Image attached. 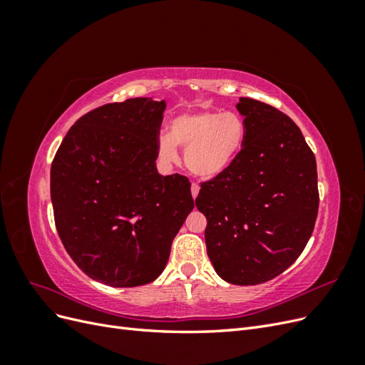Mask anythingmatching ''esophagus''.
<instances>
[{
  "instance_id": "34e87169",
  "label": "esophagus",
  "mask_w": 365,
  "mask_h": 365,
  "mask_svg": "<svg viewBox=\"0 0 365 365\" xmlns=\"http://www.w3.org/2000/svg\"><path fill=\"white\" fill-rule=\"evenodd\" d=\"M197 193H200V185H197L196 182H192V196L196 200Z\"/></svg>"
}]
</instances>
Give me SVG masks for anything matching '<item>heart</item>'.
I'll list each match as a JSON object with an SVG mask.
<instances>
[{"label": "heart", "mask_w": 365, "mask_h": 365, "mask_svg": "<svg viewBox=\"0 0 365 365\" xmlns=\"http://www.w3.org/2000/svg\"><path fill=\"white\" fill-rule=\"evenodd\" d=\"M245 121L237 113L193 111L175 117L169 134L158 137V155L173 163L185 146L184 163L200 178H215L236 161L245 143Z\"/></svg>", "instance_id": "heart-1"}]
</instances>
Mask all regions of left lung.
<instances>
[{"label":"left lung","mask_w":365,"mask_h":365,"mask_svg":"<svg viewBox=\"0 0 365 365\" xmlns=\"http://www.w3.org/2000/svg\"><path fill=\"white\" fill-rule=\"evenodd\" d=\"M245 121L239 157L201 184L196 207L207 217L205 245L220 279L248 286L277 277L303 252L318 215L317 161L294 121L240 97Z\"/></svg>","instance_id":"8db88e82"}]
</instances>
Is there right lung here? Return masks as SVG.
Instances as JSON below:
<instances>
[{"instance_id": "add662e5", "label": "right lung", "mask_w": 365, "mask_h": 365, "mask_svg": "<svg viewBox=\"0 0 365 365\" xmlns=\"http://www.w3.org/2000/svg\"><path fill=\"white\" fill-rule=\"evenodd\" d=\"M165 102L108 103L81 117L50 172L54 222L88 277L114 288L155 280L193 210L190 182L157 170Z\"/></svg>"}]
</instances>
